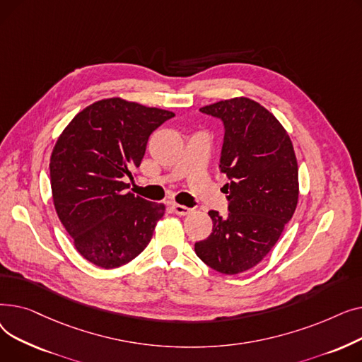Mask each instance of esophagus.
<instances>
[{"instance_id":"1","label":"esophagus","mask_w":362,"mask_h":362,"mask_svg":"<svg viewBox=\"0 0 362 362\" xmlns=\"http://www.w3.org/2000/svg\"><path fill=\"white\" fill-rule=\"evenodd\" d=\"M171 208H173V211H175L177 216H186V214H189V213L192 211L191 208H187V206L180 205V204H176V202L171 204Z\"/></svg>"}]
</instances>
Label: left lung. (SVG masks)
<instances>
[{"mask_svg": "<svg viewBox=\"0 0 362 362\" xmlns=\"http://www.w3.org/2000/svg\"><path fill=\"white\" fill-rule=\"evenodd\" d=\"M224 127L220 170L229 214L211 210L213 233L195 243L213 270L239 274L267 255L298 204V163L291 138L273 114L250 98L199 108Z\"/></svg>", "mask_w": 362, "mask_h": 362, "instance_id": "obj_1", "label": "left lung"}]
</instances>
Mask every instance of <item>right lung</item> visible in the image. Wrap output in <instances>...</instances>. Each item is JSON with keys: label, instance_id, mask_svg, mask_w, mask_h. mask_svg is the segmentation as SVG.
Wrapping results in <instances>:
<instances>
[{"label": "right lung", "instance_id": "right-lung-1", "mask_svg": "<svg viewBox=\"0 0 362 362\" xmlns=\"http://www.w3.org/2000/svg\"><path fill=\"white\" fill-rule=\"evenodd\" d=\"M175 112L120 98L93 103L57 141L49 161L55 211L78 252L103 269L136 258L149 243L163 204L126 192L151 133Z\"/></svg>", "mask_w": 362, "mask_h": 362}]
</instances>
